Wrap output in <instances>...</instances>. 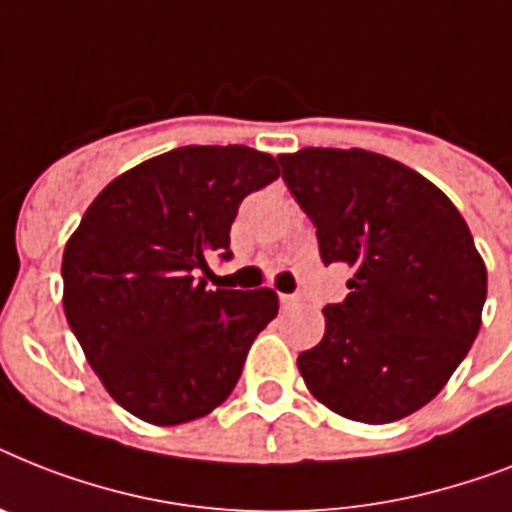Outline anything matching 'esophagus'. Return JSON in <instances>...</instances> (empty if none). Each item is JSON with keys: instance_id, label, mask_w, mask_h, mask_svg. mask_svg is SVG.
I'll return each mask as SVG.
<instances>
[{"instance_id": "obj_1", "label": "esophagus", "mask_w": 512, "mask_h": 512, "mask_svg": "<svg viewBox=\"0 0 512 512\" xmlns=\"http://www.w3.org/2000/svg\"><path fill=\"white\" fill-rule=\"evenodd\" d=\"M281 305L289 310V307H297L302 305V294H281Z\"/></svg>"}]
</instances>
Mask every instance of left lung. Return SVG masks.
<instances>
[{"mask_svg":"<svg viewBox=\"0 0 512 512\" xmlns=\"http://www.w3.org/2000/svg\"><path fill=\"white\" fill-rule=\"evenodd\" d=\"M278 162L323 265L355 270L299 373L350 421H400L442 392L479 334L486 268L471 231L444 191L376 152L307 147Z\"/></svg>","mask_w":512,"mask_h":512,"instance_id":"1","label":"left lung"}]
</instances>
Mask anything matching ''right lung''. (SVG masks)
Instances as JSON below:
<instances>
[{"instance_id": "1", "label": "right lung", "mask_w": 512, "mask_h": 512, "mask_svg": "<svg viewBox=\"0 0 512 512\" xmlns=\"http://www.w3.org/2000/svg\"><path fill=\"white\" fill-rule=\"evenodd\" d=\"M278 178L265 152L178 147L102 189L62 255V305L83 355L123 410L197 421L226 400L255 336L278 313L273 289H207V257L231 260L242 199Z\"/></svg>"}]
</instances>
